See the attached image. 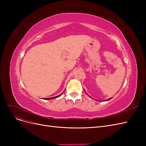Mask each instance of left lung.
Here are the masks:
<instances>
[{"mask_svg": "<svg viewBox=\"0 0 146 146\" xmlns=\"http://www.w3.org/2000/svg\"><path fill=\"white\" fill-rule=\"evenodd\" d=\"M110 99H108V100H109Z\"/></svg>", "mask_w": 146, "mask_h": 146, "instance_id": "obj_1", "label": "left lung"}]
</instances>
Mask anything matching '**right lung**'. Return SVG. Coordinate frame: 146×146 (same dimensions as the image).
<instances>
[{"instance_id":"add662e5","label":"right lung","mask_w":146,"mask_h":146,"mask_svg":"<svg viewBox=\"0 0 146 146\" xmlns=\"http://www.w3.org/2000/svg\"><path fill=\"white\" fill-rule=\"evenodd\" d=\"M61 94H60V95H58V96H57L54 97V98H44V99H45V100H50V99H55V98H58V97H60V96Z\"/></svg>"}]
</instances>
